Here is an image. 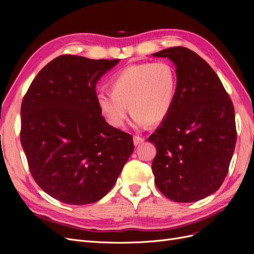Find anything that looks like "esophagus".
Returning a JSON list of instances; mask_svg holds the SVG:
<instances>
[{"instance_id": "esophagus-1", "label": "esophagus", "mask_w": 254, "mask_h": 254, "mask_svg": "<svg viewBox=\"0 0 254 254\" xmlns=\"http://www.w3.org/2000/svg\"><path fill=\"white\" fill-rule=\"evenodd\" d=\"M145 141V139L143 136H141V135H134L133 136V143H134V145H139V144H141V143H143Z\"/></svg>"}]
</instances>
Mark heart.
<instances>
[{
  "label": "heart",
  "instance_id": "1",
  "mask_svg": "<svg viewBox=\"0 0 254 254\" xmlns=\"http://www.w3.org/2000/svg\"><path fill=\"white\" fill-rule=\"evenodd\" d=\"M178 88L175 67L167 61L130 64L115 73L109 81L111 93H99L97 106L105 121L113 128H122L129 109L136 127L166 120ZM129 108H127V106Z\"/></svg>",
  "mask_w": 254,
  "mask_h": 254
}]
</instances>
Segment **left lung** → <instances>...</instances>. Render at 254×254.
<instances>
[{
	"label": "left lung",
	"instance_id": "left-lung-1",
	"mask_svg": "<svg viewBox=\"0 0 254 254\" xmlns=\"http://www.w3.org/2000/svg\"><path fill=\"white\" fill-rule=\"evenodd\" d=\"M176 65L178 88L170 115L149 137L157 147L155 183L176 202H193L224 182L235 148L233 104L213 68L187 48L152 54Z\"/></svg>",
	"mask_w": 254,
	"mask_h": 254
}]
</instances>
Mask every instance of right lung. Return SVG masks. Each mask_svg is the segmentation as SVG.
<instances>
[{"instance_id":"add662e5","label":"right lung","mask_w":254,"mask_h":254,"mask_svg":"<svg viewBox=\"0 0 254 254\" xmlns=\"http://www.w3.org/2000/svg\"><path fill=\"white\" fill-rule=\"evenodd\" d=\"M119 61L59 56L23 98L20 137L30 174L64 203L102 199L133 151L132 136L111 127L96 102V82Z\"/></svg>"}]
</instances>
